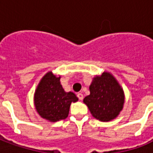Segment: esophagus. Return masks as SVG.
<instances>
[{
    "mask_svg": "<svg viewBox=\"0 0 153 153\" xmlns=\"http://www.w3.org/2000/svg\"><path fill=\"white\" fill-rule=\"evenodd\" d=\"M77 97H78V98L80 100V101H82L83 99V95L82 93H78L77 94Z\"/></svg>",
    "mask_w": 153,
    "mask_h": 153,
    "instance_id": "obj_1",
    "label": "esophagus"
}]
</instances>
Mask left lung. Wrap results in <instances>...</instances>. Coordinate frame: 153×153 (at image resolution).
I'll list each match as a JSON object with an SVG mask.
<instances>
[{
    "label": "left lung",
    "mask_w": 153,
    "mask_h": 153,
    "mask_svg": "<svg viewBox=\"0 0 153 153\" xmlns=\"http://www.w3.org/2000/svg\"><path fill=\"white\" fill-rule=\"evenodd\" d=\"M90 94L84 97L91 114L101 121L115 119L121 111L125 96L121 87L110 73L95 77L89 87Z\"/></svg>",
    "instance_id": "1"
}]
</instances>
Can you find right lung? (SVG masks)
Segmentation results:
<instances>
[{
	"label": "right lung",
	"instance_id": "add662e5",
	"mask_svg": "<svg viewBox=\"0 0 153 153\" xmlns=\"http://www.w3.org/2000/svg\"><path fill=\"white\" fill-rule=\"evenodd\" d=\"M60 77L51 72L44 75L34 95L36 110L41 117L55 122L67 118L71 102L78 101L74 93H65L60 83Z\"/></svg>",
	"mask_w": 153,
	"mask_h": 153
}]
</instances>
